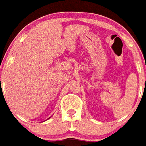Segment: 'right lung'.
<instances>
[{
	"instance_id": "right-lung-1",
	"label": "right lung",
	"mask_w": 146,
	"mask_h": 146,
	"mask_svg": "<svg viewBox=\"0 0 146 146\" xmlns=\"http://www.w3.org/2000/svg\"><path fill=\"white\" fill-rule=\"evenodd\" d=\"M49 118H50V117H49Z\"/></svg>"
}]
</instances>
